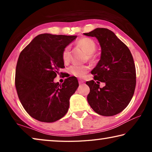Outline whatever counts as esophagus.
<instances>
[{"label":"esophagus","mask_w":152,"mask_h":152,"mask_svg":"<svg viewBox=\"0 0 152 152\" xmlns=\"http://www.w3.org/2000/svg\"><path fill=\"white\" fill-rule=\"evenodd\" d=\"M78 82H79V84H84V81L82 79H79L78 80Z\"/></svg>","instance_id":"34e87169"}]
</instances>
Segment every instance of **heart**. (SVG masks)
Segmentation results:
<instances>
[{"mask_svg":"<svg viewBox=\"0 0 152 152\" xmlns=\"http://www.w3.org/2000/svg\"><path fill=\"white\" fill-rule=\"evenodd\" d=\"M77 45L81 48L88 55V58L91 57V55L96 50V46L94 42L90 38H82L77 42ZM70 48L69 46H67L64 49L61 53V57L64 62H68L70 60ZM89 70V67L86 65H78V64H74L69 68L70 72L74 76L82 78L86 75Z\"/></svg>","mask_w":152,"mask_h":152,"instance_id":"1","label":"heart"}]
</instances>
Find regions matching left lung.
Returning <instances> with one entry per match:
<instances>
[{
    "mask_svg": "<svg viewBox=\"0 0 152 152\" xmlns=\"http://www.w3.org/2000/svg\"><path fill=\"white\" fill-rule=\"evenodd\" d=\"M85 35L95 37L101 47V60L92 70L94 80L86 82L90 92L87 101L98 114L113 116L123 111L129 103L136 85L135 66L127 46L114 33L96 28ZM105 86L100 88L98 81Z\"/></svg>",
    "mask_w": 152,
    "mask_h": 152,
    "instance_id": "left-lung-1",
    "label": "left lung"
}]
</instances>
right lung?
<instances>
[{"mask_svg": "<svg viewBox=\"0 0 152 152\" xmlns=\"http://www.w3.org/2000/svg\"><path fill=\"white\" fill-rule=\"evenodd\" d=\"M76 35H37L20 52L15 72V87L23 107L31 117L52 123L68 112L70 98L78 87L76 78L69 77L60 84L53 82L64 68V49Z\"/></svg>", "mask_w": 152, "mask_h": 152, "instance_id": "right-lung-1", "label": "right lung"}]
</instances>
